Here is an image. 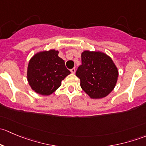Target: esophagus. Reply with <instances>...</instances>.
I'll list each match as a JSON object with an SVG mask.
<instances>
[{
	"label": "esophagus",
	"mask_w": 146,
	"mask_h": 146,
	"mask_svg": "<svg viewBox=\"0 0 146 146\" xmlns=\"http://www.w3.org/2000/svg\"><path fill=\"white\" fill-rule=\"evenodd\" d=\"M70 72H71L72 73H73V74H74V73H76V68H73L70 69Z\"/></svg>",
	"instance_id": "34e87169"
}]
</instances>
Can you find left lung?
Returning a JSON list of instances; mask_svg holds the SVG:
<instances>
[{
    "label": "left lung",
    "mask_w": 146,
    "mask_h": 146,
    "mask_svg": "<svg viewBox=\"0 0 146 146\" xmlns=\"http://www.w3.org/2000/svg\"><path fill=\"white\" fill-rule=\"evenodd\" d=\"M81 61L76 73L81 88L92 99L105 98L114 90L119 76L112 59L100 51H85Z\"/></svg>",
    "instance_id": "8db88e82"
}]
</instances>
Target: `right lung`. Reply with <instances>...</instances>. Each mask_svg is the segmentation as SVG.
Returning a JSON list of instances; mask_svg holds the SVG:
<instances>
[{"instance_id":"obj_1","label":"right lung","mask_w":146,"mask_h":146,"mask_svg":"<svg viewBox=\"0 0 146 146\" xmlns=\"http://www.w3.org/2000/svg\"><path fill=\"white\" fill-rule=\"evenodd\" d=\"M54 49L37 53L29 60L27 77L31 88L36 93L49 95L56 90L61 81L70 73L64 60Z\"/></svg>"}]
</instances>
